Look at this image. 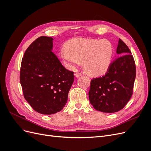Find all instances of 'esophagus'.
<instances>
[{
	"instance_id": "obj_1",
	"label": "esophagus",
	"mask_w": 151,
	"mask_h": 151,
	"mask_svg": "<svg viewBox=\"0 0 151 151\" xmlns=\"http://www.w3.org/2000/svg\"><path fill=\"white\" fill-rule=\"evenodd\" d=\"M74 76L76 77H77V78H78V77H79L80 76H82V74L81 72H77L76 73H74Z\"/></svg>"
}]
</instances>
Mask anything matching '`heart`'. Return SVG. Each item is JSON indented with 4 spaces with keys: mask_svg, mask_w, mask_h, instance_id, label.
Returning a JSON list of instances; mask_svg holds the SVG:
<instances>
[{
    "mask_svg": "<svg viewBox=\"0 0 151 151\" xmlns=\"http://www.w3.org/2000/svg\"><path fill=\"white\" fill-rule=\"evenodd\" d=\"M60 53L62 60L70 68L83 62L87 74L93 76L106 73L111 64L113 48L108 40L74 38L68 40Z\"/></svg>",
    "mask_w": 151,
    "mask_h": 151,
    "instance_id": "b5f03b06",
    "label": "heart"
}]
</instances>
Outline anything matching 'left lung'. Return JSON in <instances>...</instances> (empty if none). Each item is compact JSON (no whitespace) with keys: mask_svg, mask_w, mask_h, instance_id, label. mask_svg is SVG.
I'll list each match as a JSON object with an SVG mask.
<instances>
[{"mask_svg":"<svg viewBox=\"0 0 151 151\" xmlns=\"http://www.w3.org/2000/svg\"><path fill=\"white\" fill-rule=\"evenodd\" d=\"M117 54L120 55L109 67L104 76L91 81L90 103L104 113H115L123 109L130 100L135 79V61L130 50L120 39Z\"/></svg>","mask_w":151,"mask_h":151,"instance_id":"left-lung-1","label":"left lung"}]
</instances>
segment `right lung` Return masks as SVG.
<instances>
[{
	"mask_svg": "<svg viewBox=\"0 0 151 151\" xmlns=\"http://www.w3.org/2000/svg\"><path fill=\"white\" fill-rule=\"evenodd\" d=\"M53 38L40 36L27 48L22 59L20 83L25 99L35 111L52 115L61 111L74 83V72L67 70L52 51Z\"/></svg>",
	"mask_w": 151,
	"mask_h": 151,
	"instance_id": "add662e5",
	"label": "right lung"
}]
</instances>
